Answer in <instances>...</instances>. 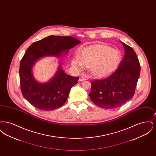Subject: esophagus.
Here are the masks:
<instances>
[{"mask_svg": "<svg viewBox=\"0 0 156 156\" xmlns=\"http://www.w3.org/2000/svg\"><path fill=\"white\" fill-rule=\"evenodd\" d=\"M85 80H87V78L85 77H81L79 79V81L81 82L83 81H85Z\"/></svg>", "mask_w": 156, "mask_h": 156, "instance_id": "esophagus-1", "label": "esophagus"}]
</instances>
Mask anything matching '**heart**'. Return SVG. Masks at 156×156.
I'll return each instance as SVG.
<instances>
[{"mask_svg": "<svg viewBox=\"0 0 156 156\" xmlns=\"http://www.w3.org/2000/svg\"><path fill=\"white\" fill-rule=\"evenodd\" d=\"M120 60V52L105 45H90L82 49L79 56L72 59V66L78 71L85 67H89L91 73L98 77H102L110 74Z\"/></svg>", "mask_w": 156, "mask_h": 156, "instance_id": "1", "label": "heart"}]
</instances>
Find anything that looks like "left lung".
I'll use <instances>...</instances> for the list:
<instances>
[{
  "mask_svg": "<svg viewBox=\"0 0 156 156\" xmlns=\"http://www.w3.org/2000/svg\"><path fill=\"white\" fill-rule=\"evenodd\" d=\"M121 43L125 52L118 68L107 78L91 82V101L105 109L118 108L131 99L140 76V65L136 52L131 47Z\"/></svg>",
  "mask_w": 156,
  "mask_h": 156,
  "instance_id": "8db88e82",
  "label": "left lung"
}]
</instances>
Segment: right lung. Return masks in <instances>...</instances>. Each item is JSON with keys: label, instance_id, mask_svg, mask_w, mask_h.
I'll use <instances>...</instances> for the list:
<instances>
[{"label": "right lung", "instance_id": "obj_1", "mask_svg": "<svg viewBox=\"0 0 156 156\" xmlns=\"http://www.w3.org/2000/svg\"><path fill=\"white\" fill-rule=\"evenodd\" d=\"M81 42L71 36H50L34 42L27 49L20 61L19 75L23 96L31 105L43 111H53L66 103L78 77L67 75L60 64L52 78L40 83L34 79L31 69L38 59L46 56L59 57Z\"/></svg>", "mask_w": 156, "mask_h": 156}]
</instances>
